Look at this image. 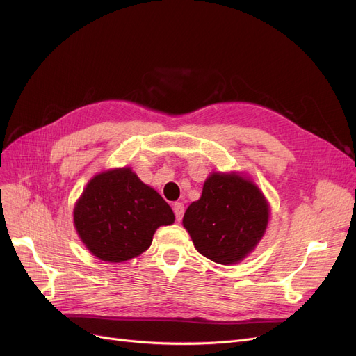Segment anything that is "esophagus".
<instances>
[{"mask_svg":"<svg viewBox=\"0 0 356 356\" xmlns=\"http://www.w3.org/2000/svg\"><path fill=\"white\" fill-rule=\"evenodd\" d=\"M173 212H175V216H176V220H181L183 218V213H184V207L181 202H175L173 203Z\"/></svg>","mask_w":356,"mask_h":356,"instance_id":"1","label":"esophagus"}]
</instances>
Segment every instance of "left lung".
Masks as SVG:
<instances>
[{
	"label": "left lung",
	"mask_w": 356,
	"mask_h": 356,
	"mask_svg": "<svg viewBox=\"0 0 356 356\" xmlns=\"http://www.w3.org/2000/svg\"><path fill=\"white\" fill-rule=\"evenodd\" d=\"M268 220L270 203L252 179L238 172H212L200 199L186 209L183 227L202 255L231 266L255 250Z\"/></svg>",
	"instance_id": "obj_1"
}]
</instances>
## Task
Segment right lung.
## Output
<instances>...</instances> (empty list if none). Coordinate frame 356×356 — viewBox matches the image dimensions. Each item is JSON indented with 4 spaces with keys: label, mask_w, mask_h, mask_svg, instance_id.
I'll return each mask as SVG.
<instances>
[{
    "label": "right lung",
    "mask_w": 356,
    "mask_h": 356,
    "mask_svg": "<svg viewBox=\"0 0 356 356\" xmlns=\"http://www.w3.org/2000/svg\"><path fill=\"white\" fill-rule=\"evenodd\" d=\"M173 222L168 203L131 167L93 176L73 208V225L82 244L106 263L141 255L152 245L157 228Z\"/></svg>",
    "instance_id": "right-lung-1"
}]
</instances>
